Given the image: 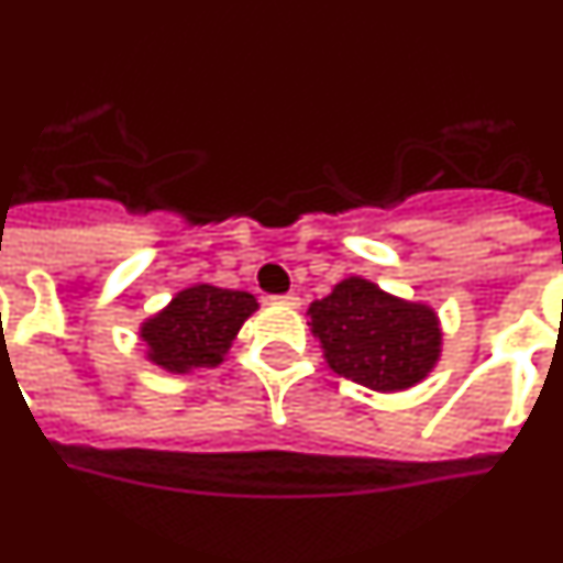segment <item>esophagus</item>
I'll use <instances>...</instances> for the list:
<instances>
[{
	"instance_id": "34e87169",
	"label": "esophagus",
	"mask_w": 563,
	"mask_h": 563,
	"mask_svg": "<svg viewBox=\"0 0 563 563\" xmlns=\"http://www.w3.org/2000/svg\"><path fill=\"white\" fill-rule=\"evenodd\" d=\"M272 300L280 306H291V309H297V306H300V297H297L295 291H289V295H277V297H272Z\"/></svg>"
}]
</instances>
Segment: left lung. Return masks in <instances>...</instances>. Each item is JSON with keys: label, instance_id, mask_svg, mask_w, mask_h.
I'll use <instances>...</instances> for the list:
<instances>
[{"label": "left lung", "instance_id": "obj_1", "mask_svg": "<svg viewBox=\"0 0 563 563\" xmlns=\"http://www.w3.org/2000/svg\"><path fill=\"white\" fill-rule=\"evenodd\" d=\"M311 334L338 375L375 391L420 384L441 357V323L432 306L346 277L309 306Z\"/></svg>", "mask_w": 563, "mask_h": 563}]
</instances>
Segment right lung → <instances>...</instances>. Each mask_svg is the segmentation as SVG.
<instances>
[{"label": "right lung", "mask_w": 563, "mask_h": 563, "mask_svg": "<svg viewBox=\"0 0 563 563\" xmlns=\"http://www.w3.org/2000/svg\"><path fill=\"white\" fill-rule=\"evenodd\" d=\"M254 311L257 300L249 291L197 283L177 291L172 303L145 320L140 325V338L148 346L151 363L174 375H186L191 369L220 366L240 325Z\"/></svg>", "instance_id": "add662e5"}]
</instances>
